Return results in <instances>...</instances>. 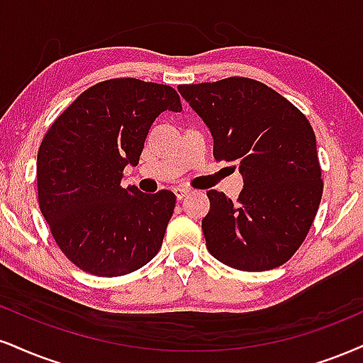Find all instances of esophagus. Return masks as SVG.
Wrapping results in <instances>:
<instances>
[{"instance_id": "1", "label": "esophagus", "mask_w": 363, "mask_h": 363, "mask_svg": "<svg viewBox=\"0 0 363 363\" xmlns=\"http://www.w3.org/2000/svg\"><path fill=\"white\" fill-rule=\"evenodd\" d=\"M187 193H189V191H187L186 187H174V194H176V199L177 201L184 199Z\"/></svg>"}]
</instances>
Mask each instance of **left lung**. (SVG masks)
Wrapping results in <instances>:
<instances>
[{"instance_id":"left-lung-1","label":"left lung","mask_w":363,"mask_h":363,"mask_svg":"<svg viewBox=\"0 0 363 363\" xmlns=\"http://www.w3.org/2000/svg\"><path fill=\"white\" fill-rule=\"evenodd\" d=\"M213 135L218 160L237 162V201L208 191L203 233L228 267L262 272L286 264L311 228L323 194L316 137L284 96L248 77L177 87Z\"/></svg>"}]
</instances>
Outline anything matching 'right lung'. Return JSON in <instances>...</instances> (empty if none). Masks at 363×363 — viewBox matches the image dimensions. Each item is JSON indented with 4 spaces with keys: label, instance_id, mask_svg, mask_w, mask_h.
<instances>
[{
    "label": "right lung",
    "instance_id": "add662e5",
    "mask_svg": "<svg viewBox=\"0 0 363 363\" xmlns=\"http://www.w3.org/2000/svg\"><path fill=\"white\" fill-rule=\"evenodd\" d=\"M165 110H182L176 89L133 77L86 89L52 123L37 157L38 204L57 245L81 270L118 277L148 264L176 206L167 189L123 187L148 130Z\"/></svg>",
    "mask_w": 363,
    "mask_h": 363
}]
</instances>
